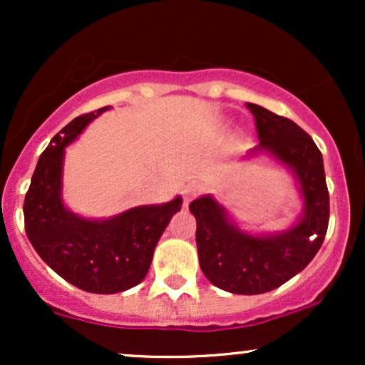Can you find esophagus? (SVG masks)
Here are the masks:
<instances>
[{
  "label": "esophagus",
  "mask_w": 365,
  "mask_h": 365,
  "mask_svg": "<svg viewBox=\"0 0 365 365\" xmlns=\"http://www.w3.org/2000/svg\"><path fill=\"white\" fill-rule=\"evenodd\" d=\"M197 194H199V188H197L195 185L185 187V190H183V204L188 206V202H190V200L194 199Z\"/></svg>",
  "instance_id": "esophagus-1"
}]
</instances>
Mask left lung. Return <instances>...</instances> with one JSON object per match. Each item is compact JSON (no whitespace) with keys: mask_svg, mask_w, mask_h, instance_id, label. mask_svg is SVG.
I'll use <instances>...</instances> for the list:
<instances>
[{"mask_svg":"<svg viewBox=\"0 0 365 365\" xmlns=\"http://www.w3.org/2000/svg\"><path fill=\"white\" fill-rule=\"evenodd\" d=\"M255 118L259 144L244 159L269 156L295 177L302 212L288 230L250 233L212 195L192 200L197 221V252L202 273L215 287L237 295H259L282 287L312 261L329 221V194L322 154L312 137L292 120L257 104H247Z\"/></svg>","mask_w":365,"mask_h":365,"instance_id":"8db88e82","label":"left lung"}]
</instances>
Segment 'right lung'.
<instances>
[{
  "mask_svg": "<svg viewBox=\"0 0 365 365\" xmlns=\"http://www.w3.org/2000/svg\"><path fill=\"white\" fill-rule=\"evenodd\" d=\"M108 110L104 106L77 116L53 137L37 161L24 202L25 233L39 257L68 283L101 295L125 292L145 278L159 238L182 209L180 195L108 220H89L65 206V148Z\"/></svg>",
  "mask_w": 365,
  "mask_h": 365,
  "instance_id": "right-lung-1",
  "label": "right lung"
}]
</instances>
